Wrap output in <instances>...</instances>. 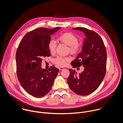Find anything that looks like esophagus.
Here are the masks:
<instances>
[{"instance_id":"1","label":"esophagus","mask_w":123,"mask_h":123,"mask_svg":"<svg viewBox=\"0 0 123 123\" xmlns=\"http://www.w3.org/2000/svg\"><path fill=\"white\" fill-rule=\"evenodd\" d=\"M64 69V68H63V67H60V68H59V69L60 70V71H62V70H63Z\"/></svg>"}]
</instances>
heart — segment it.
Instances as JSON below:
<instances>
[{
  "label": "heart",
  "instance_id": "obj_1",
  "mask_svg": "<svg viewBox=\"0 0 123 123\" xmlns=\"http://www.w3.org/2000/svg\"><path fill=\"white\" fill-rule=\"evenodd\" d=\"M58 40L61 42L69 46V50L72 52H76L79 48L78 42V39L77 37L73 33L71 32H65L59 36ZM48 48L51 53H54L55 51L56 45L55 42L51 40L48 43ZM69 61V58L66 57L58 56L55 58L54 61V63L59 66H65L67 62Z\"/></svg>",
  "mask_w": 123,
  "mask_h": 123
}]
</instances>
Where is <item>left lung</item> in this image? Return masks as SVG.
I'll return each instance as SVG.
<instances>
[{
  "label": "left lung",
  "mask_w": 123,
  "mask_h": 123,
  "mask_svg": "<svg viewBox=\"0 0 123 123\" xmlns=\"http://www.w3.org/2000/svg\"><path fill=\"white\" fill-rule=\"evenodd\" d=\"M82 31L86 36L82 51L72 62L73 68L83 66L84 71L77 74L69 69L68 78L69 88L76 94L85 96L93 92L103 81L106 74L107 51L101 37L95 32L85 28H74Z\"/></svg>",
  "instance_id": "obj_1"
}]
</instances>
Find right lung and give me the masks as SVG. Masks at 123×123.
<instances>
[{"label": "right lung", "instance_id": "1", "mask_svg": "<svg viewBox=\"0 0 123 123\" xmlns=\"http://www.w3.org/2000/svg\"><path fill=\"white\" fill-rule=\"evenodd\" d=\"M60 29L39 28L29 32L16 51L17 78L23 89L34 97H43L50 91L59 71L54 66L47 70L40 66L42 58L50 55L48 48L50 36Z\"/></svg>", "mask_w": 123, "mask_h": 123}]
</instances>
